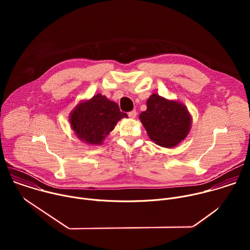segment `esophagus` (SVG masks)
Listing matches in <instances>:
<instances>
[{"label":"esophagus","instance_id":"esophagus-1","mask_svg":"<svg viewBox=\"0 0 250 250\" xmlns=\"http://www.w3.org/2000/svg\"><path fill=\"white\" fill-rule=\"evenodd\" d=\"M136 116H137V112H136L135 110H133V111H131V112L128 113V117H129L130 119H135Z\"/></svg>","mask_w":250,"mask_h":250}]
</instances>
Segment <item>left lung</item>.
<instances>
[{
    "label": "left lung",
    "instance_id": "1",
    "mask_svg": "<svg viewBox=\"0 0 250 250\" xmlns=\"http://www.w3.org/2000/svg\"><path fill=\"white\" fill-rule=\"evenodd\" d=\"M146 104V111L139 115V119L156 145L173 147L187 136L191 116L183 104L152 94Z\"/></svg>",
    "mask_w": 250,
    "mask_h": 250
}]
</instances>
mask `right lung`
<instances>
[{"instance_id": "1", "label": "right lung", "mask_w": 250, "mask_h": 250, "mask_svg": "<svg viewBox=\"0 0 250 250\" xmlns=\"http://www.w3.org/2000/svg\"><path fill=\"white\" fill-rule=\"evenodd\" d=\"M126 117L117 103L98 94L76 106L70 115V124L80 139L90 145H101L117 122Z\"/></svg>"}]
</instances>
